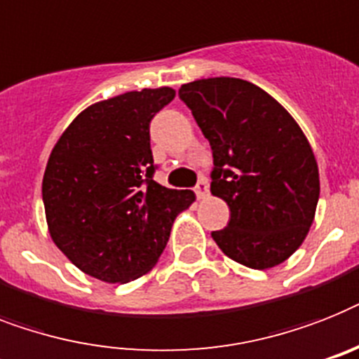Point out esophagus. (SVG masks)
Instances as JSON below:
<instances>
[{"label":"esophagus","mask_w":359,"mask_h":359,"mask_svg":"<svg viewBox=\"0 0 359 359\" xmlns=\"http://www.w3.org/2000/svg\"><path fill=\"white\" fill-rule=\"evenodd\" d=\"M194 192H196V196L200 198H205L207 196V192H209V183H207L205 177H201L200 182L196 183V189H194Z\"/></svg>","instance_id":"obj_1"}]
</instances>
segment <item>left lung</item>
Returning <instances> with one entry per match:
<instances>
[{
	"label": "left lung",
	"mask_w": 359,
	"mask_h": 359,
	"mask_svg": "<svg viewBox=\"0 0 359 359\" xmlns=\"http://www.w3.org/2000/svg\"><path fill=\"white\" fill-rule=\"evenodd\" d=\"M180 99L211 144V192L231 211L212 240L248 268L284 262L306 238L319 200L318 163L303 130L248 80H194Z\"/></svg>",
	"instance_id": "obj_1"
}]
</instances>
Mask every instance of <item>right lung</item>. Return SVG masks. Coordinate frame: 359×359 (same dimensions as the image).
I'll return each mask as SVG.
<instances>
[{"label":"right lung","mask_w":359,"mask_h":359,"mask_svg":"<svg viewBox=\"0 0 359 359\" xmlns=\"http://www.w3.org/2000/svg\"><path fill=\"white\" fill-rule=\"evenodd\" d=\"M172 88L128 91L91 104L62 133L41 198L56 248L84 273L130 283L156 266L192 191L154 182L150 121Z\"/></svg>","instance_id":"right-lung-1"}]
</instances>
